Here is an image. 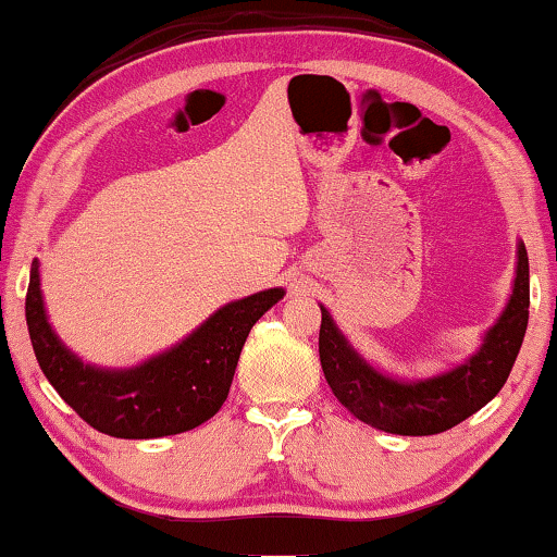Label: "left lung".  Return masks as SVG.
I'll list each match as a JSON object with an SVG mask.
<instances>
[{"label":"left lung","instance_id":"1","mask_svg":"<svg viewBox=\"0 0 557 557\" xmlns=\"http://www.w3.org/2000/svg\"><path fill=\"white\" fill-rule=\"evenodd\" d=\"M528 308L530 264L528 249L520 242L510 300L497 323L484 333L480 350L461 366L419 381L381 373L358 356L323 305L320 366L335 398L363 424L401 436L442 434L480 411L505 386L528 331Z\"/></svg>","mask_w":557,"mask_h":557}]
</instances>
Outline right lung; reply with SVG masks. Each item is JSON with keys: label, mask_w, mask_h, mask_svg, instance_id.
<instances>
[{"label": "right lung", "mask_w": 557, "mask_h": 557, "mask_svg": "<svg viewBox=\"0 0 557 557\" xmlns=\"http://www.w3.org/2000/svg\"><path fill=\"white\" fill-rule=\"evenodd\" d=\"M282 295L272 287L226 302L174 348L133 368L83 363L62 346L47 323L37 260L25 315L37 363L77 417L108 436L156 438L197 429L222 409L249 331Z\"/></svg>", "instance_id": "right-lung-1"}]
</instances>
